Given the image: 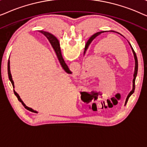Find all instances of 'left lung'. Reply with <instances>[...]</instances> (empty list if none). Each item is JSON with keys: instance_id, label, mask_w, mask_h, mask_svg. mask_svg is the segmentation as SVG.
Masks as SVG:
<instances>
[{"instance_id": "8db88e82", "label": "left lung", "mask_w": 147, "mask_h": 147, "mask_svg": "<svg viewBox=\"0 0 147 147\" xmlns=\"http://www.w3.org/2000/svg\"><path fill=\"white\" fill-rule=\"evenodd\" d=\"M112 31V32H115V31ZM104 32H106V31H100V32H98V33H95V34H94V35H92V37L90 38L89 40H88L87 43H86V47H85V51H84V53H86V49H88V46H89L90 44L91 43V42H92V41H93V40H94V39H95V38H96V37H97V36H98L99 35H100V34L102 33H104ZM56 43L58 44V45H59V41H58V40H57V43ZM130 47H131L132 51V52H133V54H134V60H135V68H134V79H133V81H132V83H133V85H132V91L130 92L129 94H128V95L127 98H126V102H125V104H126V103H127L128 100V98H130V96H131L132 94L134 93V89H135V84H134V83H135L136 77V75H137V71H138V59H137V57H136V55L135 52H134V49H133V48L132 47V46H131V45H130Z\"/></svg>"}]
</instances>
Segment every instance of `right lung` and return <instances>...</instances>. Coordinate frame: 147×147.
<instances>
[{"label": "right lung", "instance_id": "1", "mask_svg": "<svg viewBox=\"0 0 147 147\" xmlns=\"http://www.w3.org/2000/svg\"><path fill=\"white\" fill-rule=\"evenodd\" d=\"M40 32H41V33H43V35L47 38L48 40H49V41L50 42V43L51 44L52 47H53L54 50H55L56 55H57V58H58V59H59V63H60V64H61V67H63V69L65 70V71L67 72V74H71V71H70V70L69 69V68H68L67 65H66V63H65V61H64L63 57H62L61 53V49H60L59 45H58V44L56 43H57V38H56L54 35H52V34L48 33V32L43 31H41ZM8 75H9V78L10 81L11 82L12 85H13V88H15V86H14V82L13 80V78H12V76H11V70H10V61H9H9H8ZM14 93H15V95L17 97L18 100H19V102H21L22 104H23V106L26 108V109L29 110V111H31V112H37L36 111H35V110H33V109H32V108H29V107H27V106H26L25 104H24V102L22 101V100L21 99V98H20L19 94H18L17 92L15 91V90H14Z\"/></svg>", "mask_w": 147, "mask_h": 147}]
</instances>
